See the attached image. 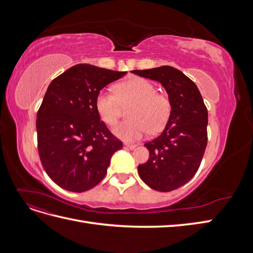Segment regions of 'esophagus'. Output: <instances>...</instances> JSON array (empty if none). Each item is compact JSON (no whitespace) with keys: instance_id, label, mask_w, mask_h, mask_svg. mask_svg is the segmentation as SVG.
I'll return each instance as SVG.
<instances>
[{"instance_id":"esophagus-1","label":"esophagus","mask_w":253,"mask_h":253,"mask_svg":"<svg viewBox=\"0 0 253 253\" xmlns=\"http://www.w3.org/2000/svg\"><path fill=\"white\" fill-rule=\"evenodd\" d=\"M125 147H126V149H128V150L133 151V150H135V149L137 148V145H136V144H127V143H126Z\"/></svg>"}]
</instances>
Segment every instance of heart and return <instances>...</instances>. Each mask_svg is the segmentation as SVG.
Masks as SVG:
<instances>
[{"mask_svg":"<svg viewBox=\"0 0 253 253\" xmlns=\"http://www.w3.org/2000/svg\"><path fill=\"white\" fill-rule=\"evenodd\" d=\"M133 101L128 113L131 119L120 122L113 129L115 136L125 141L139 140L149 131L159 132L171 113L169 98L157 93L154 84L143 78H133L117 84L115 94L100 90L96 97L95 108L104 124L113 126L120 117L121 104Z\"/></svg>","mask_w":253,"mask_h":253,"instance_id":"1","label":"heart"}]
</instances>
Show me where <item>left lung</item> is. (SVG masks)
I'll list each match as a JSON object with an SVG mask.
<instances>
[{"mask_svg": "<svg viewBox=\"0 0 253 253\" xmlns=\"http://www.w3.org/2000/svg\"><path fill=\"white\" fill-rule=\"evenodd\" d=\"M132 73L162 83L171 103L163 133L144 143L149 160L138 166L150 188L169 192L187 183L200 168L208 140V111L196 84L177 68L164 65Z\"/></svg>", "mask_w": 253, "mask_h": 253, "instance_id": "obj_1", "label": "left lung"}]
</instances>
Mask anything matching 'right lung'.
<instances>
[{
	"label": "right lung",
	"instance_id": "add662e5",
	"mask_svg": "<svg viewBox=\"0 0 253 253\" xmlns=\"http://www.w3.org/2000/svg\"><path fill=\"white\" fill-rule=\"evenodd\" d=\"M126 74L77 64L48 85L37 114L38 150L45 172L62 189L80 193L94 188L122 148L100 121L95 100Z\"/></svg>",
	"mask_w": 253,
	"mask_h": 253
}]
</instances>
